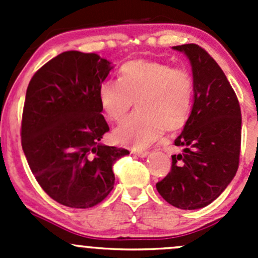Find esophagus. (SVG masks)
<instances>
[{
  "label": "esophagus",
  "mask_w": 258,
  "mask_h": 258,
  "mask_svg": "<svg viewBox=\"0 0 258 258\" xmlns=\"http://www.w3.org/2000/svg\"><path fill=\"white\" fill-rule=\"evenodd\" d=\"M132 153H134V155H136V156H139V157H147L148 156V151H135V150H132Z\"/></svg>",
  "instance_id": "obj_1"
}]
</instances>
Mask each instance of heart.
Instances as JSON below:
<instances>
[{
	"mask_svg": "<svg viewBox=\"0 0 258 258\" xmlns=\"http://www.w3.org/2000/svg\"><path fill=\"white\" fill-rule=\"evenodd\" d=\"M98 102L108 119L119 122L136 101L137 111L113 131L122 146L145 148L165 130L183 128L194 102V81L182 69L161 61L132 59L119 67L118 81H106L98 88Z\"/></svg>",
	"mask_w": 258,
	"mask_h": 258,
	"instance_id": "b5f03b06",
	"label": "heart"
}]
</instances>
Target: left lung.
Returning a JSON list of instances; mask_svg holds the SVG:
<instances>
[{"label": "left lung", "instance_id": "left-lung-1", "mask_svg": "<svg viewBox=\"0 0 258 258\" xmlns=\"http://www.w3.org/2000/svg\"><path fill=\"white\" fill-rule=\"evenodd\" d=\"M189 59L194 106L175 140L182 152L156 183L158 194L181 210H199L215 201L235 177L240 162L241 108L217 62L195 43L173 46Z\"/></svg>", "mask_w": 258, "mask_h": 258}]
</instances>
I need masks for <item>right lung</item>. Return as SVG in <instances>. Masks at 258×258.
<instances>
[{"instance_id": "add662e5", "label": "right lung", "mask_w": 258, "mask_h": 258, "mask_svg": "<svg viewBox=\"0 0 258 258\" xmlns=\"http://www.w3.org/2000/svg\"><path fill=\"white\" fill-rule=\"evenodd\" d=\"M111 70L98 54L67 51L28 83L23 152L43 191L63 206L88 209L102 202L113 188L112 166L130 153L100 142L110 127L97 95Z\"/></svg>"}]
</instances>
